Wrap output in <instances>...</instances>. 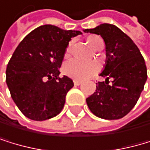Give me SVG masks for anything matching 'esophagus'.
<instances>
[{
  "label": "esophagus",
  "mask_w": 150,
  "mask_h": 150,
  "mask_svg": "<svg viewBox=\"0 0 150 150\" xmlns=\"http://www.w3.org/2000/svg\"><path fill=\"white\" fill-rule=\"evenodd\" d=\"M81 83H82V81H80V80H76V79L74 80V84L76 85V86H79Z\"/></svg>",
  "instance_id": "esophagus-1"
}]
</instances>
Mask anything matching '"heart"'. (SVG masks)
Instances as JSON below:
<instances>
[{"instance_id":"1","label":"heart","mask_w":150,"mask_h":150,"mask_svg":"<svg viewBox=\"0 0 150 150\" xmlns=\"http://www.w3.org/2000/svg\"><path fill=\"white\" fill-rule=\"evenodd\" d=\"M103 42L102 40L98 36H91L88 38V43L89 46L96 50L100 43ZM72 42L68 45L65 50V56H67L71 52ZM98 70V66L95 62H84L78 60H71L65 62L64 65V72L66 76H70L76 80H85L92 76Z\"/></svg>"}]
</instances>
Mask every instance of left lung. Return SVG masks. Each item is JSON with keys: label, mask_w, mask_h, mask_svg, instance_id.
I'll return each mask as SVG.
<instances>
[{"label": "left lung", "mask_w": 150, "mask_h": 150, "mask_svg": "<svg viewBox=\"0 0 150 150\" xmlns=\"http://www.w3.org/2000/svg\"><path fill=\"white\" fill-rule=\"evenodd\" d=\"M84 32L100 35L106 46L105 66L100 74L105 82L97 84L86 104L98 117L121 119L134 107L144 89L148 78L145 60L134 41L114 25L101 24Z\"/></svg>", "instance_id": "8db88e82"}]
</instances>
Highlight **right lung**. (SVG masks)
<instances>
[{
    "instance_id": "add662e5",
    "label": "right lung",
    "mask_w": 150,
    "mask_h": 150,
    "mask_svg": "<svg viewBox=\"0 0 150 150\" xmlns=\"http://www.w3.org/2000/svg\"><path fill=\"white\" fill-rule=\"evenodd\" d=\"M81 34L44 25L19 43L7 64L6 84L13 100L25 117L44 121L62 112L74 82L65 76L59 77V68L69 41Z\"/></svg>"
}]
</instances>
